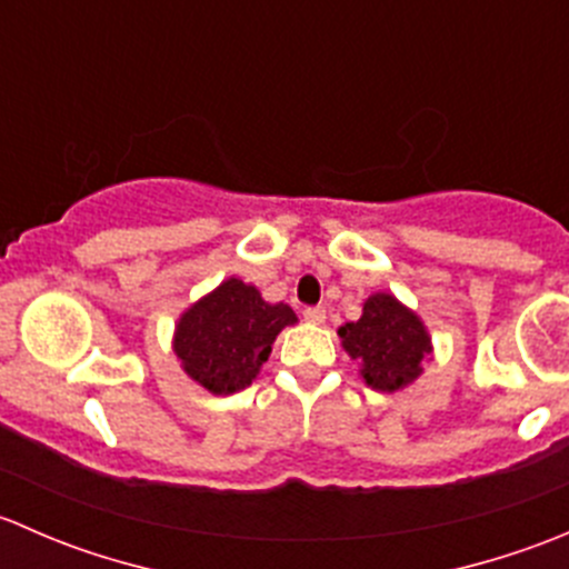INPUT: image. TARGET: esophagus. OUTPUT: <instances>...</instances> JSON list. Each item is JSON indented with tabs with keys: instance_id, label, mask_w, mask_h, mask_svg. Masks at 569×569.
<instances>
[{
	"instance_id": "1",
	"label": "esophagus",
	"mask_w": 569,
	"mask_h": 569,
	"mask_svg": "<svg viewBox=\"0 0 569 569\" xmlns=\"http://www.w3.org/2000/svg\"><path fill=\"white\" fill-rule=\"evenodd\" d=\"M302 317H306L308 325H325L327 311H325V308H321V306H317V308H306V311H302Z\"/></svg>"
}]
</instances>
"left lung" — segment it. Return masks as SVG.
I'll use <instances>...</instances> for the list:
<instances>
[{
	"label": "left lung",
	"mask_w": 569,
	"mask_h": 569,
	"mask_svg": "<svg viewBox=\"0 0 569 569\" xmlns=\"http://www.w3.org/2000/svg\"><path fill=\"white\" fill-rule=\"evenodd\" d=\"M343 352L358 360L360 377L371 391L396 393L423 375L432 355V336L412 308L391 291L366 297L358 321L338 327Z\"/></svg>",
	"instance_id": "1"
}]
</instances>
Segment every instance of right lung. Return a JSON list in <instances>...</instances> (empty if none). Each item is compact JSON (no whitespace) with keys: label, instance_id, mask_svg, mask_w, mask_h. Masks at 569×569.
Masks as SVG:
<instances>
[{"label":"right lung","instance_id":"add662e5","mask_svg":"<svg viewBox=\"0 0 569 569\" xmlns=\"http://www.w3.org/2000/svg\"><path fill=\"white\" fill-rule=\"evenodd\" d=\"M297 325L286 302H267L261 291L239 278L183 308L173 330V352L183 375L214 396L252 386L283 327Z\"/></svg>","mask_w":569,"mask_h":569}]
</instances>
